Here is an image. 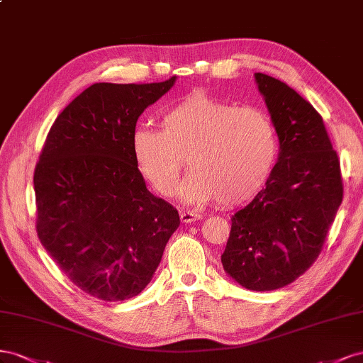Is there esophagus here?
Masks as SVG:
<instances>
[{
    "mask_svg": "<svg viewBox=\"0 0 363 363\" xmlns=\"http://www.w3.org/2000/svg\"><path fill=\"white\" fill-rule=\"evenodd\" d=\"M199 219H202V216L194 213V211H182L181 213V222H184V223H191V222H196Z\"/></svg>",
    "mask_w": 363,
    "mask_h": 363,
    "instance_id": "34e87169",
    "label": "esophagus"
}]
</instances>
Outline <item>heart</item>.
<instances>
[{
    "mask_svg": "<svg viewBox=\"0 0 363 363\" xmlns=\"http://www.w3.org/2000/svg\"><path fill=\"white\" fill-rule=\"evenodd\" d=\"M130 149L143 178L160 194H173L187 158L191 172L179 185V198L234 206L251 199L267 181L278 135L262 108H237L194 89L162 112L161 129L146 124L133 129Z\"/></svg>",
    "mask_w": 363,
    "mask_h": 363,
    "instance_id": "heart-1",
    "label": "heart"
}]
</instances>
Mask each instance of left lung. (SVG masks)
I'll list each match as a JSON object with an SVG mask.
<instances>
[{
  "label": "left lung",
  "instance_id": "1",
  "mask_svg": "<svg viewBox=\"0 0 363 363\" xmlns=\"http://www.w3.org/2000/svg\"><path fill=\"white\" fill-rule=\"evenodd\" d=\"M254 76L277 129L278 162L266 189L231 217L222 264L240 286L264 292L291 284L316 262L344 185L318 111L284 82Z\"/></svg>",
  "mask_w": 363,
  "mask_h": 363
}]
</instances>
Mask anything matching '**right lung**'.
I'll return each instance as SVG.
<instances>
[{
	"label": "right lung",
	"mask_w": 363,
	"mask_h": 363,
	"mask_svg": "<svg viewBox=\"0 0 363 363\" xmlns=\"http://www.w3.org/2000/svg\"><path fill=\"white\" fill-rule=\"evenodd\" d=\"M174 80L91 85L59 113L39 155V240L71 283L103 301L137 296L181 223L147 190L130 149L138 117Z\"/></svg>",
	"instance_id": "add662e5"
}]
</instances>
